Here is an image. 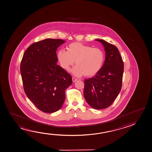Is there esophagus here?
<instances>
[{"mask_svg": "<svg viewBox=\"0 0 152 152\" xmlns=\"http://www.w3.org/2000/svg\"><path fill=\"white\" fill-rule=\"evenodd\" d=\"M72 82L74 83L75 82H76V81H77V80H77V78H75V77H72Z\"/></svg>", "mask_w": 152, "mask_h": 152, "instance_id": "34e87169", "label": "esophagus"}]
</instances>
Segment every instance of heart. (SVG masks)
I'll return each mask as SVG.
<instances>
[{
	"instance_id": "obj_1",
	"label": "heart",
	"mask_w": 152,
	"mask_h": 152,
	"mask_svg": "<svg viewBox=\"0 0 152 152\" xmlns=\"http://www.w3.org/2000/svg\"><path fill=\"white\" fill-rule=\"evenodd\" d=\"M57 56L60 66L66 71L69 70L76 61V66L72 72L77 77L84 75L92 77L96 75L101 69L104 60L102 49L80 42L70 43L67 51L59 50Z\"/></svg>"
}]
</instances>
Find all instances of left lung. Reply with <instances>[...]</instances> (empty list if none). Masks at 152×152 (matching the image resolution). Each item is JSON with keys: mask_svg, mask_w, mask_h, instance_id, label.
Here are the masks:
<instances>
[{"mask_svg": "<svg viewBox=\"0 0 152 152\" xmlns=\"http://www.w3.org/2000/svg\"><path fill=\"white\" fill-rule=\"evenodd\" d=\"M105 51V59L96 75L85 80L84 96L91 107L103 109L109 107L117 98L122 87L124 65L115 45L104 40L96 39Z\"/></svg>", "mask_w": 152, "mask_h": 152, "instance_id": "left-lung-1", "label": "left lung"}]
</instances>
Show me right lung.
Instances as JSON below:
<instances>
[{
  "label": "right lung",
  "mask_w": 152,
  "mask_h": 152,
  "mask_svg": "<svg viewBox=\"0 0 152 152\" xmlns=\"http://www.w3.org/2000/svg\"><path fill=\"white\" fill-rule=\"evenodd\" d=\"M65 42L47 39L34 43L25 51L20 63L25 94L37 109L45 113L62 107L65 90L72 84L71 75L57 63L56 51Z\"/></svg>",
  "instance_id": "add662e5"
}]
</instances>
